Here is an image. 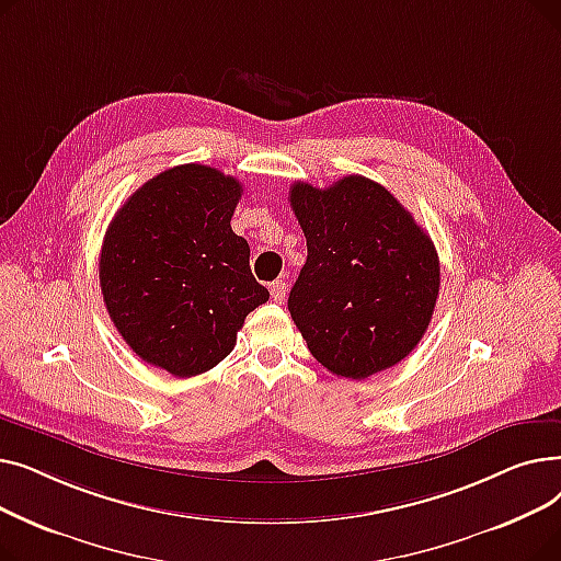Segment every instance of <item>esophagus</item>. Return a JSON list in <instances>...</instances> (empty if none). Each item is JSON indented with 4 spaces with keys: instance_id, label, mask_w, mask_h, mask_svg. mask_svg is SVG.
I'll return each instance as SVG.
<instances>
[{
    "instance_id": "esophagus-1",
    "label": "esophagus",
    "mask_w": 561,
    "mask_h": 561,
    "mask_svg": "<svg viewBox=\"0 0 561 561\" xmlns=\"http://www.w3.org/2000/svg\"><path fill=\"white\" fill-rule=\"evenodd\" d=\"M271 296H273L275 302L282 305V302L286 300V282H282V279L273 282V284H271Z\"/></svg>"
}]
</instances>
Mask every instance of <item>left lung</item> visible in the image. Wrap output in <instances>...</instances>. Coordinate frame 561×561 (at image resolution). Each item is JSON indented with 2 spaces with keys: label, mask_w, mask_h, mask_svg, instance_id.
I'll return each mask as SVG.
<instances>
[{
  "label": "left lung",
  "mask_w": 561,
  "mask_h": 561,
  "mask_svg": "<svg viewBox=\"0 0 561 561\" xmlns=\"http://www.w3.org/2000/svg\"><path fill=\"white\" fill-rule=\"evenodd\" d=\"M307 263L288 311L318 364L366 379L402 362L432 320L440 265L430 236L381 184L347 174L290 186Z\"/></svg>",
  "instance_id": "obj_1"
}]
</instances>
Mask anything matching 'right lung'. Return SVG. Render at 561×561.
Segmentation results:
<instances>
[{
	"instance_id": "right-lung-1",
	"label": "right lung",
	"mask_w": 561,
	"mask_h": 561,
	"mask_svg": "<svg viewBox=\"0 0 561 561\" xmlns=\"http://www.w3.org/2000/svg\"><path fill=\"white\" fill-rule=\"evenodd\" d=\"M241 193L216 168L176 165L145 182L106 229V311L142 362L174 377L220 364L245 316L271 298L250 271L248 241L231 229Z\"/></svg>"
}]
</instances>
